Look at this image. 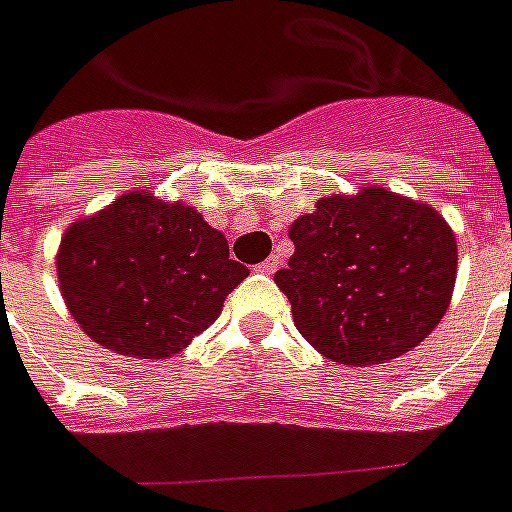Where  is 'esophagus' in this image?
I'll use <instances>...</instances> for the list:
<instances>
[{"label": "esophagus", "instance_id": "1", "mask_svg": "<svg viewBox=\"0 0 512 512\" xmlns=\"http://www.w3.org/2000/svg\"><path fill=\"white\" fill-rule=\"evenodd\" d=\"M278 267H280V256H270V259L261 261L256 270L264 272V275H272V272H278Z\"/></svg>", "mask_w": 512, "mask_h": 512}]
</instances>
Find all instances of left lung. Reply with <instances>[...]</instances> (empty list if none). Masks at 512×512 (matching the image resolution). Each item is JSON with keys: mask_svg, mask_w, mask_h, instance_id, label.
<instances>
[{"mask_svg": "<svg viewBox=\"0 0 512 512\" xmlns=\"http://www.w3.org/2000/svg\"><path fill=\"white\" fill-rule=\"evenodd\" d=\"M294 256L275 283L299 334L348 367L413 351L440 324L456 283V234L434 207L364 186L288 226Z\"/></svg>", "mask_w": 512, "mask_h": 512, "instance_id": "8db88e82", "label": "left lung"}]
</instances>
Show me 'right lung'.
<instances>
[{
    "mask_svg": "<svg viewBox=\"0 0 512 512\" xmlns=\"http://www.w3.org/2000/svg\"><path fill=\"white\" fill-rule=\"evenodd\" d=\"M61 297L80 329L132 359H169L221 315L248 267L202 213L145 188L72 221L56 253Z\"/></svg>",
    "mask_w": 512,
    "mask_h": 512,
    "instance_id": "1",
    "label": "right lung"
}]
</instances>
